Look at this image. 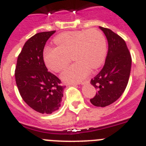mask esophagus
<instances>
[{"label": "esophagus", "mask_w": 146, "mask_h": 146, "mask_svg": "<svg viewBox=\"0 0 146 146\" xmlns=\"http://www.w3.org/2000/svg\"><path fill=\"white\" fill-rule=\"evenodd\" d=\"M88 81H85V82H80V83H79V85H85V84L88 83ZM77 84H73V85H76Z\"/></svg>", "instance_id": "obj_1"}]
</instances>
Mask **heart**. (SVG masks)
<instances>
[{
  "mask_svg": "<svg viewBox=\"0 0 146 146\" xmlns=\"http://www.w3.org/2000/svg\"><path fill=\"white\" fill-rule=\"evenodd\" d=\"M54 41L57 47H46L43 51L44 61L49 69L60 72L69 64L71 56L76 61L61 74V79L66 82L83 80L91 68H98L106 57V38L96 29L65 32Z\"/></svg>",
  "mask_w": 146,
  "mask_h": 146,
  "instance_id": "obj_1",
  "label": "heart"
}]
</instances>
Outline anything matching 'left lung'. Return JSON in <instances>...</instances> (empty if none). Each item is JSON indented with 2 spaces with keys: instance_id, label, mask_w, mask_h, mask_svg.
<instances>
[{
  "instance_id": "obj_1",
  "label": "left lung",
  "mask_w": 146,
  "mask_h": 146,
  "mask_svg": "<svg viewBox=\"0 0 146 146\" xmlns=\"http://www.w3.org/2000/svg\"><path fill=\"white\" fill-rule=\"evenodd\" d=\"M99 28L107 39L108 52L103 69L91 80L97 93L90 101L94 106L105 107L124 93L128 83L132 60L126 42L120 36L110 29Z\"/></svg>"
}]
</instances>
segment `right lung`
<instances>
[{"label":"right lung","mask_w":146,"mask_h":146,"mask_svg":"<svg viewBox=\"0 0 146 146\" xmlns=\"http://www.w3.org/2000/svg\"><path fill=\"white\" fill-rule=\"evenodd\" d=\"M55 31L40 32L25 43L17 59L15 77L22 99L42 114H51L61 106L64 86L48 72L43 61L46 41Z\"/></svg>","instance_id":"1"}]
</instances>
